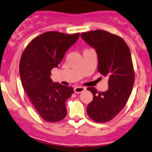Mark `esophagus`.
Here are the masks:
<instances>
[{"label": "esophagus", "mask_w": 152, "mask_h": 152, "mask_svg": "<svg viewBox=\"0 0 152 152\" xmlns=\"http://www.w3.org/2000/svg\"><path fill=\"white\" fill-rule=\"evenodd\" d=\"M85 90H86V88L81 86H76L75 88H74V91L76 94H80L82 92V91H84Z\"/></svg>", "instance_id": "esophagus-1"}]
</instances>
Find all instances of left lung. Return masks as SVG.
<instances>
[{"label": "left lung", "instance_id": "left-lung-1", "mask_svg": "<svg viewBox=\"0 0 152 152\" xmlns=\"http://www.w3.org/2000/svg\"><path fill=\"white\" fill-rule=\"evenodd\" d=\"M81 38L96 50L98 71L108 77V89L98 91L91 87L93 100L87 107L89 117L97 123H107L123 110L132 91L135 81L132 58L125 40L117 35L97 29L83 32Z\"/></svg>", "mask_w": 152, "mask_h": 152}]
</instances>
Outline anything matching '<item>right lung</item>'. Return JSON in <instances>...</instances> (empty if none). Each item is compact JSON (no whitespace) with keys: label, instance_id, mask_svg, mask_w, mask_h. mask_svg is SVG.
Instances as JSON below:
<instances>
[{"label":"right lung","instance_id":"right-lung-1","mask_svg":"<svg viewBox=\"0 0 152 152\" xmlns=\"http://www.w3.org/2000/svg\"><path fill=\"white\" fill-rule=\"evenodd\" d=\"M79 36V33L47 31L32 39L22 53L19 62L22 86L36 110L47 122L56 123L66 116L65 103L73 88L54 83L50 75Z\"/></svg>","mask_w":152,"mask_h":152}]
</instances>
